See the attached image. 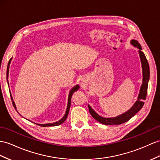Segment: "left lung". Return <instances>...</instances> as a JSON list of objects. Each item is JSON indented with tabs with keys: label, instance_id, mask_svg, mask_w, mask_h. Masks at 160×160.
<instances>
[{
	"label": "left lung",
	"instance_id": "left-lung-1",
	"mask_svg": "<svg viewBox=\"0 0 160 160\" xmlns=\"http://www.w3.org/2000/svg\"><path fill=\"white\" fill-rule=\"evenodd\" d=\"M131 44H132L134 47L138 48L139 56H140L141 61L142 63V84L140 89V92H139L138 100L136 103L131 108L128 112L122 114V115L117 116L116 118H106L99 116L98 114L94 111L91 108V106L88 105V109L90 113L94 119L97 121L105 125H118L122 124L127 121H128L131 118H132L135 114H136L139 110L142 108L144 105V100L146 99L147 93V87H148V82L149 79V66L148 61L146 59V57L144 53L142 51V48L141 44H139L137 40H131Z\"/></svg>",
	"mask_w": 160,
	"mask_h": 160
}]
</instances>
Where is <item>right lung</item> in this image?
Segmentation results:
<instances>
[{
	"label": "right lung",
	"mask_w": 160,
	"mask_h": 160,
	"mask_svg": "<svg viewBox=\"0 0 160 160\" xmlns=\"http://www.w3.org/2000/svg\"><path fill=\"white\" fill-rule=\"evenodd\" d=\"M11 59H10L9 61V63H8V65H7V82H8V75H9V65H10V63H11ZM8 84H9V82H8ZM79 88V86L77 85L76 86V87H73L70 92H69V97H68V108H67V109H66V112H65V116L62 118V119L60 120L59 122H55V123H52V124H38L40 126H42V127H47V126H58V125H60L61 124H62V123L66 120V118L68 117V115L69 113V108H70V105H71V98H72V96L73 95V93L75 91H76ZM11 97V100H12V103H13V105L14 106L15 109H16V107H15V103L13 101V99H12V97Z\"/></svg>",
	"instance_id": "add662e5"
}]
</instances>
